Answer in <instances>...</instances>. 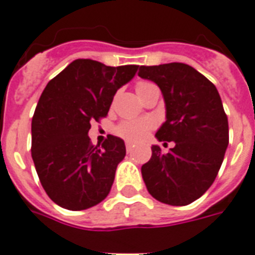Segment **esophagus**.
I'll list each match as a JSON object with an SVG mask.
<instances>
[{
  "instance_id": "34e87169",
  "label": "esophagus",
  "mask_w": 255,
  "mask_h": 255,
  "mask_svg": "<svg viewBox=\"0 0 255 255\" xmlns=\"http://www.w3.org/2000/svg\"><path fill=\"white\" fill-rule=\"evenodd\" d=\"M132 150H134V144L130 142L126 143V151H128V152H131Z\"/></svg>"
}]
</instances>
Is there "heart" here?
<instances>
[{
  "label": "heart",
  "mask_w": 255,
  "mask_h": 255,
  "mask_svg": "<svg viewBox=\"0 0 255 255\" xmlns=\"http://www.w3.org/2000/svg\"><path fill=\"white\" fill-rule=\"evenodd\" d=\"M152 86L148 82H139L136 83L135 90L136 94L140 95L146 88ZM153 128V121L148 119L143 120H126L120 123L116 128V134L124 139L129 140V142H139L144 136L147 135V132L150 131Z\"/></svg>",
  "instance_id": "b5f03b06"
}]
</instances>
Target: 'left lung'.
<instances>
[{
    "mask_svg": "<svg viewBox=\"0 0 255 255\" xmlns=\"http://www.w3.org/2000/svg\"><path fill=\"white\" fill-rule=\"evenodd\" d=\"M138 75L160 87L167 121L156 138L174 142L167 153L151 147V159L142 165L143 181L161 203L190 205L215 181L228 147V119L220 95L205 75L181 62L140 66Z\"/></svg>",
    "mask_w": 255,
    "mask_h": 255,
    "instance_id": "8db88e82",
    "label": "left lung"
}]
</instances>
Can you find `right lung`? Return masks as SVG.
<instances>
[{
	"instance_id": "obj_1",
	"label": "right lung",
	"mask_w": 255,
	"mask_h": 255,
	"mask_svg": "<svg viewBox=\"0 0 255 255\" xmlns=\"http://www.w3.org/2000/svg\"><path fill=\"white\" fill-rule=\"evenodd\" d=\"M138 65L105 66L75 60L48 82L32 117L31 155L44 190L71 211L96 206L112 188L125 143L107 135L94 146L91 123L107 117L113 96L131 79Z\"/></svg>"
}]
</instances>
